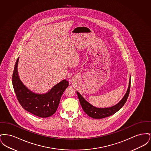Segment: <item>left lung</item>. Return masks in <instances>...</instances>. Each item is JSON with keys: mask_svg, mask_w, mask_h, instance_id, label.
<instances>
[{"mask_svg": "<svg viewBox=\"0 0 151 151\" xmlns=\"http://www.w3.org/2000/svg\"><path fill=\"white\" fill-rule=\"evenodd\" d=\"M131 86V76L129 77V84L128 89L125 95L123 96L122 100L120 101L117 104L110 108H99L93 106L92 104L89 103L78 92H76L78 96L79 101L81 106L83 108L84 112L89 116L94 119H101L106 118L110 115L115 114L119 110H120L123 106L126 103L127 98L129 97Z\"/></svg>", "mask_w": 151, "mask_h": 151, "instance_id": "obj_1", "label": "left lung"}]
</instances>
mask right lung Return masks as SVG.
I'll return each instance as SVG.
<instances>
[{
	"mask_svg": "<svg viewBox=\"0 0 151 151\" xmlns=\"http://www.w3.org/2000/svg\"><path fill=\"white\" fill-rule=\"evenodd\" d=\"M19 58L14 65L12 84L14 92L22 107L29 113L41 118L53 115L57 110L61 97L69 86L65 79L61 81L46 93L37 94L31 91L19 78L17 65Z\"/></svg>",
	"mask_w": 151,
	"mask_h": 151,
	"instance_id": "obj_1",
	"label": "right lung"
}]
</instances>
